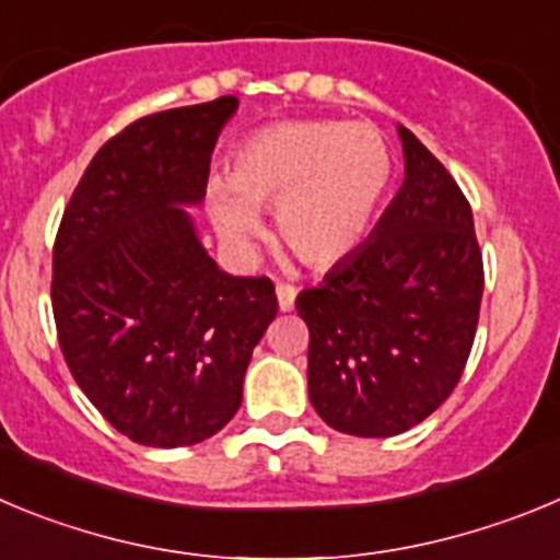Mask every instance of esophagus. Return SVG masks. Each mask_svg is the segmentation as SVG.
<instances>
[{
    "label": "esophagus",
    "instance_id": "1",
    "mask_svg": "<svg viewBox=\"0 0 560 560\" xmlns=\"http://www.w3.org/2000/svg\"><path fill=\"white\" fill-rule=\"evenodd\" d=\"M296 300V289L291 283H277V305L280 311H291Z\"/></svg>",
    "mask_w": 560,
    "mask_h": 560
}]
</instances>
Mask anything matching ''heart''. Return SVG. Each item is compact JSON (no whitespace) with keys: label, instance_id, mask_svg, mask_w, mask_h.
Masks as SVG:
<instances>
[{"label":"heart","instance_id":"heart-1","mask_svg":"<svg viewBox=\"0 0 560 560\" xmlns=\"http://www.w3.org/2000/svg\"><path fill=\"white\" fill-rule=\"evenodd\" d=\"M392 179L386 138L369 125L289 119L260 127L230 158L228 194L210 213L219 235L246 244L260 233L253 210L277 208V233L311 269H330L366 238Z\"/></svg>","mask_w":560,"mask_h":560}]
</instances>
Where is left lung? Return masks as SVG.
Listing matches in <instances>:
<instances>
[{
  "label": "left lung",
  "mask_w": 560,
  "mask_h": 560,
  "mask_svg": "<svg viewBox=\"0 0 560 560\" xmlns=\"http://www.w3.org/2000/svg\"><path fill=\"white\" fill-rule=\"evenodd\" d=\"M399 138L397 197L350 258L296 296L311 402L361 439L405 433L453 394L486 283L469 199L413 132Z\"/></svg>",
  "instance_id": "obj_1"
}]
</instances>
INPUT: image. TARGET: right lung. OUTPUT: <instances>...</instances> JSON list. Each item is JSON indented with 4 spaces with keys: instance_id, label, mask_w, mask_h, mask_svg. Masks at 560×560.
<instances>
[{
    "instance_id": "1",
    "label": "right lung",
    "mask_w": 560,
    "mask_h": 560,
    "mask_svg": "<svg viewBox=\"0 0 560 560\" xmlns=\"http://www.w3.org/2000/svg\"><path fill=\"white\" fill-rule=\"evenodd\" d=\"M235 96L152 113L102 147L52 249L60 352L82 394L143 447H188L235 417L277 316L269 277H233L179 205L202 202Z\"/></svg>"
}]
</instances>
